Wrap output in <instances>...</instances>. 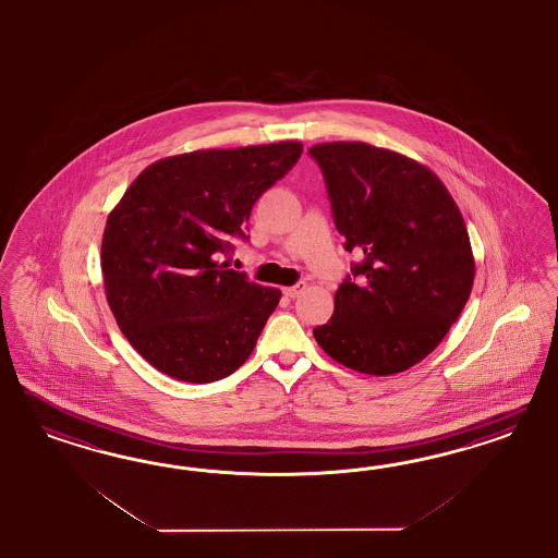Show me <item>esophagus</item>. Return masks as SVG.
<instances>
[{
    "label": "esophagus",
    "mask_w": 558,
    "mask_h": 558,
    "mask_svg": "<svg viewBox=\"0 0 558 558\" xmlns=\"http://www.w3.org/2000/svg\"><path fill=\"white\" fill-rule=\"evenodd\" d=\"M304 288H306V284L299 282L296 287L284 288V294H287L288 299H296V296L303 294Z\"/></svg>",
    "instance_id": "obj_1"
}]
</instances>
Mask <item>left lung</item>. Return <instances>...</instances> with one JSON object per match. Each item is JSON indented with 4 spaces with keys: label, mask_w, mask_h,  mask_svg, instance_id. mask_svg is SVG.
Instances as JSON below:
<instances>
[{
    "label": "left lung",
    "mask_w": 558,
    "mask_h": 558,
    "mask_svg": "<svg viewBox=\"0 0 558 558\" xmlns=\"http://www.w3.org/2000/svg\"><path fill=\"white\" fill-rule=\"evenodd\" d=\"M345 250L364 254L313 329L336 362L364 374L409 371L438 348L471 296L474 257L454 198L429 168L368 143H319Z\"/></svg>",
    "instance_id": "1"
}]
</instances>
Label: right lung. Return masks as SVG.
<instances>
[{"label":"right lung","instance_id":"obj_1","mask_svg":"<svg viewBox=\"0 0 558 558\" xmlns=\"http://www.w3.org/2000/svg\"><path fill=\"white\" fill-rule=\"evenodd\" d=\"M299 141L166 157L138 173L101 236L106 299L120 331L153 368L215 383L254 352L282 292L229 270L219 255L255 201L287 175Z\"/></svg>","mask_w":558,"mask_h":558}]
</instances>
